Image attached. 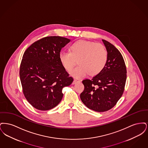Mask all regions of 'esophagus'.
Wrapping results in <instances>:
<instances>
[{
    "mask_svg": "<svg viewBox=\"0 0 148 148\" xmlns=\"http://www.w3.org/2000/svg\"><path fill=\"white\" fill-rule=\"evenodd\" d=\"M79 82V80H77V79H74V81H73V84H76L77 83Z\"/></svg>",
    "mask_w": 148,
    "mask_h": 148,
    "instance_id": "1",
    "label": "esophagus"
}]
</instances>
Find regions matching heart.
Returning <instances> with one entry per match:
<instances>
[{"instance_id":"heart-1","label":"heart","mask_w":148,"mask_h":148,"mask_svg":"<svg viewBox=\"0 0 148 148\" xmlns=\"http://www.w3.org/2000/svg\"><path fill=\"white\" fill-rule=\"evenodd\" d=\"M70 52L63 51L59 54L61 63L66 71H70L77 63L79 64L71 71V76L81 78L89 74L95 75L103 69L108 59L106 48L99 43L84 40L73 42Z\"/></svg>"}]
</instances>
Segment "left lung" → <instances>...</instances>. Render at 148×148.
Returning a JSON list of instances; mask_svg holds the SVG:
<instances>
[{
	"label": "left lung",
	"instance_id": "1",
	"mask_svg": "<svg viewBox=\"0 0 148 148\" xmlns=\"http://www.w3.org/2000/svg\"><path fill=\"white\" fill-rule=\"evenodd\" d=\"M108 53V59L103 69L92 79L82 83L84 90L80 99L89 109L104 112L116 105L124 90L127 68L120 52L113 44L102 39Z\"/></svg>",
	"mask_w": 148,
	"mask_h": 148
}]
</instances>
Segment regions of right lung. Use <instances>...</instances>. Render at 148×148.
Returning <instances> with one entry per match:
<instances>
[{
  "label": "right lung",
  "instance_id": "add662e5",
  "mask_svg": "<svg viewBox=\"0 0 148 148\" xmlns=\"http://www.w3.org/2000/svg\"><path fill=\"white\" fill-rule=\"evenodd\" d=\"M70 41L59 36H47L24 52L20 79L25 98L35 109L45 111L56 107L63 98V88L73 83L59 59L61 50Z\"/></svg>",
  "mask_w": 148,
  "mask_h": 148
}]
</instances>
